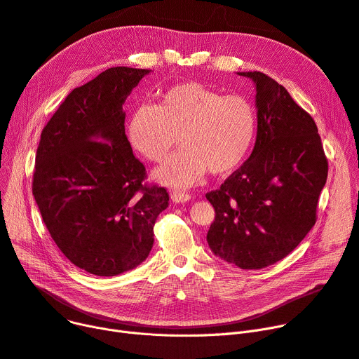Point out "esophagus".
<instances>
[{
    "mask_svg": "<svg viewBox=\"0 0 359 359\" xmlns=\"http://www.w3.org/2000/svg\"><path fill=\"white\" fill-rule=\"evenodd\" d=\"M170 198H172V201L176 203H183V202H189L192 196L189 194L182 192V191H173L172 194H170Z\"/></svg>",
    "mask_w": 359,
    "mask_h": 359,
    "instance_id": "esophagus-1",
    "label": "esophagus"
}]
</instances>
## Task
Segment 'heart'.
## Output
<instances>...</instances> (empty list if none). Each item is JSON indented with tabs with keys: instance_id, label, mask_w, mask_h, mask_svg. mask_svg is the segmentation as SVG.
<instances>
[{
	"instance_id": "obj_1",
	"label": "heart",
	"mask_w": 359,
	"mask_h": 359,
	"mask_svg": "<svg viewBox=\"0 0 359 359\" xmlns=\"http://www.w3.org/2000/svg\"><path fill=\"white\" fill-rule=\"evenodd\" d=\"M257 115L246 99L206 87L180 83L167 88L158 103L130 113L126 135L138 154L163 161L177 141L183 145L154 172L172 187H187L210 170L227 175L246 160L256 140Z\"/></svg>"
}]
</instances>
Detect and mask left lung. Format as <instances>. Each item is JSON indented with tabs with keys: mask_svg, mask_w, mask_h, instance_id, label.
I'll use <instances>...</instances> for the list:
<instances>
[{
	"mask_svg": "<svg viewBox=\"0 0 359 359\" xmlns=\"http://www.w3.org/2000/svg\"><path fill=\"white\" fill-rule=\"evenodd\" d=\"M256 86L257 135L250 157L206 194L215 219L212 253L241 269H262L288 256L316 224L327 179L317 126L284 86L259 71L238 72Z\"/></svg>",
	"mask_w": 359,
	"mask_h": 359,
	"instance_id": "obj_1",
	"label": "left lung"
}]
</instances>
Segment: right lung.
Instances as JSON below:
<instances>
[{"label": "right lung", "instance_id": "1", "mask_svg": "<svg viewBox=\"0 0 359 359\" xmlns=\"http://www.w3.org/2000/svg\"><path fill=\"white\" fill-rule=\"evenodd\" d=\"M151 69L115 67L74 88L41 134L33 196L56 246L97 276L137 268L168 206L164 187L144 183L125 134L123 103Z\"/></svg>", "mask_w": 359, "mask_h": 359}]
</instances>
